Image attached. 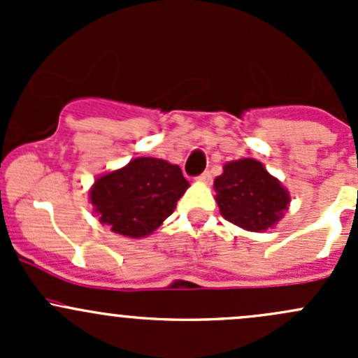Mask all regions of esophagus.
Wrapping results in <instances>:
<instances>
[{"label": "esophagus", "mask_w": 358, "mask_h": 358, "mask_svg": "<svg viewBox=\"0 0 358 358\" xmlns=\"http://www.w3.org/2000/svg\"><path fill=\"white\" fill-rule=\"evenodd\" d=\"M197 180H199V182H204V183L211 182V173H209V171H204V173H202V175L197 176Z\"/></svg>", "instance_id": "1"}]
</instances>
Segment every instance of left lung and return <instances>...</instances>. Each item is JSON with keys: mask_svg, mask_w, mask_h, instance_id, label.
<instances>
[{"mask_svg": "<svg viewBox=\"0 0 358 358\" xmlns=\"http://www.w3.org/2000/svg\"><path fill=\"white\" fill-rule=\"evenodd\" d=\"M220 213L249 232H265L275 225L291 202L282 183L256 159H239L223 166L215 180Z\"/></svg>", "mask_w": 358, "mask_h": 358, "instance_id": "left-lung-1", "label": "left lung"}]
</instances>
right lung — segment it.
Segmentation results:
<instances>
[{
    "label": "right lung",
    "instance_id": "1",
    "mask_svg": "<svg viewBox=\"0 0 358 358\" xmlns=\"http://www.w3.org/2000/svg\"><path fill=\"white\" fill-rule=\"evenodd\" d=\"M189 182L176 164L136 157L95 180L90 190L99 222L124 237L150 236L175 211Z\"/></svg>",
    "mask_w": 358,
    "mask_h": 358
}]
</instances>
